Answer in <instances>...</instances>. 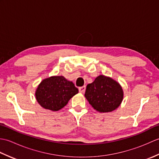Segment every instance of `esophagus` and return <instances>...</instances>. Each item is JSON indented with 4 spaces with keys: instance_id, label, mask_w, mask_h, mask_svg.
<instances>
[{
    "instance_id": "esophagus-1",
    "label": "esophagus",
    "mask_w": 159,
    "mask_h": 159,
    "mask_svg": "<svg viewBox=\"0 0 159 159\" xmlns=\"http://www.w3.org/2000/svg\"><path fill=\"white\" fill-rule=\"evenodd\" d=\"M85 89H86V87L85 86H83V87H80L79 88V92L80 93H84L85 92Z\"/></svg>"
}]
</instances>
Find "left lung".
Masks as SVG:
<instances>
[{
    "mask_svg": "<svg viewBox=\"0 0 159 159\" xmlns=\"http://www.w3.org/2000/svg\"><path fill=\"white\" fill-rule=\"evenodd\" d=\"M85 96L94 109L100 113L111 112L120 105L123 89L116 80L104 75L87 85Z\"/></svg>",
    "mask_w": 159,
    "mask_h": 159,
    "instance_id": "obj_1",
    "label": "left lung"
}]
</instances>
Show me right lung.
I'll return each mask as SVG.
<instances>
[{
	"label": "right lung",
	"mask_w": 159,
	"mask_h": 159,
	"mask_svg": "<svg viewBox=\"0 0 159 159\" xmlns=\"http://www.w3.org/2000/svg\"><path fill=\"white\" fill-rule=\"evenodd\" d=\"M79 93L74 84L63 76H54L43 79L35 92L38 102L46 109L57 111L65 107Z\"/></svg>",
	"instance_id": "right-lung-1"
}]
</instances>
